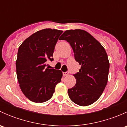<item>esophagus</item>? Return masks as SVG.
<instances>
[{
  "instance_id": "34e87169",
  "label": "esophagus",
  "mask_w": 127,
  "mask_h": 127,
  "mask_svg": "<svg viewBox=\"0 0 127 127\" xmlns=\"http://www.w3.org/2000/svg\"><path fill=\"white\" fill-rule=\"evenodd\" d=\"M69 72H63V75H64V76H66V75H69Z\"/></svg>"
}]
</instances>
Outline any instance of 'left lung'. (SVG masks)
<instances>
[{
    "mask_svg": "<svg viewBox=\"0 0 127 127\" xmlns=\"http://www.w3.org/2000/svg\"><path fill=\"white\" fill-rule=\"evenodd\" d=\"M60 37L70 43L75 60L81 65L79 72L74 74L76 84L67 90L69 96L79 106L92 104L107 85L109 62L106 50L90 34L82 29L66 31Z\"/></svg>",
    "mask_w": 127,
    "mask_h": 127,
    "instance_id": "left-lung-1",
    "label": "left lung"
}]
</instances>
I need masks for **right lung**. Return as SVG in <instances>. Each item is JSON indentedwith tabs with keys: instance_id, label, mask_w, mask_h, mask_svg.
<instances>
[{
	"instance_id": "right-lung-1",
	"label": "right lung",
	"mask_w": 127,
	"mask_h": 127,
	"mask_svg": "<svg viewBox=\"0 0 127 127\" xmlns=\"http://www.w3.org/2000/svg\"><path fill=\"white\" fill-rule=\"evenodd\" d=\"M63 31L44 29L27 38L20 46L16 61L20 88L29 100L43 103L49 100L56 85L61 82V70L47 67L53 61L55 47Z\"/></svg>"
}]
</instances>
